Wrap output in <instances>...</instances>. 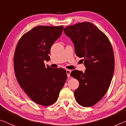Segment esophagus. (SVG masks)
Segmentation results:
<instances>
[{
  "label": "esophagus",
  "mask_w": 126,
  "mask_h": 126,
  "mask_svg": "<svg viewBox=\"0 0 126 126\" xmlns=\"http://www.w3.org/2000/svg\"><path fill=\"white\" fill-rule=\"evenodd\" d=\"M66 74H67V77H70V73H71V70H69V69H67L66 70Z\"/></svg>",
  "instance_id": "34e87169"
}]
</instances>
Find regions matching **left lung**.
<instances>
[{"label":"left lung","instance_id":"8db88e82","mask_svg":"<svg viewBox=\"0 0 126 126\" xmlns=\"http://www.w3.org/2000/svg\"><path fill=\"white\" fill-rule=\"evenodd\" d=\"M63 31L86 67L84 72L74 70L70 73L79 82L74 93L75 100L81 106L91 107L101 100L109 88L114 71L113 47L107 36L91 22L78 23Z\"/></svg>","mask_w":126,"mask_h":126}]
</instances>
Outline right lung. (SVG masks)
Returning a JSON list of instances; mask_svg holds the SVG:
<instances>
[{
  "instance_id": "1",
  "label": "right lung",
  "mask_w": 126,
  "mask_h": 126,
  "mask_svg": "<svg viewBox=\"0 0 126 126\" xmlns=\"http://www.w3.org/2000/svg\"><path fill=\"white\" fill-rule=\"evenodd\" d=\"M63 25L38 26L24 34L15 49L13 63L17 82L32 101L43 106L57 101L66 81L63 68L46 66L52 46L61 36Z\"/></svg>"
}]
</instances>
